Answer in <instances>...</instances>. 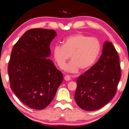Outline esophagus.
<instances>
[{"label": "esophagus", "instance_id": "1", "mask_svg": "<svg viewBox=\"0 0 129 129\" xmlns=\"http://www.w3.org/2000/svg\"><path fill=\"white\" fill-rule=\"evenodd\" d=\"M64 79H65V80H66V81H70L71 80V76H70L67 75L64 77Z\"/></svg>", "mask_w": 129, "mask_h": 129}]
</instances>
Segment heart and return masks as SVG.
Segmentation results:
<instances>
[{"label": "heart", "mask_w": 129, "mask_h": 129, "mask_svg": "<svg viewBox=\"0 0 129 129\" xmlns=\"http://www.w3.org/2000/svg\"><path fill=\"white\" fill-rule=\"evenodd\" d=\"M101 50V43L97 38L76 34L67 37L63 41L62 45H56L53 50V55L60 69L64 68L71 56L72 61L64 69L68 72L76 73L80 69L82 71L90 69L97 61Z\"/></svg>", "instance_id": "b5f03b06"}]
</instances>
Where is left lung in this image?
<instances>
[{"instance_id": "1", "label": "left lung", "mask_w": 129, "mask_h": 129, "mask_svg": "<svg viewBox=\"0 0 129 129\" xmlns=\"http://www.w3.org/2000/svg\"><path fill=\"white\" fill-rule=\"evenodd\" d=\"M121 77L118 54L113 44L106 41L98 62L76 81V103L87 111L101 108L115 95Z\"/></svg>"}]
</instances>
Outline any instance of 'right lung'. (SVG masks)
I'll list each match as a JSON object with an SVG mask.
<instances>
[{
  "mask_svg": "<svg viewBox=\"0 0 129 129\" xmlns=\"http://www.w3.org/2000/svg\"><path fill=\"white\" fill-rule=\"evenodd\" d=\"M53 29L27 30L13 47L8 63L10 87L25 105L42 110L51 103L63 81L62 73L49 58Z\"/></svg>",
  "mask_w": 129,
  "mask_h": 129,
  "instance_id": "add662e5",
  "label": "right lung"
}]
</instances>
